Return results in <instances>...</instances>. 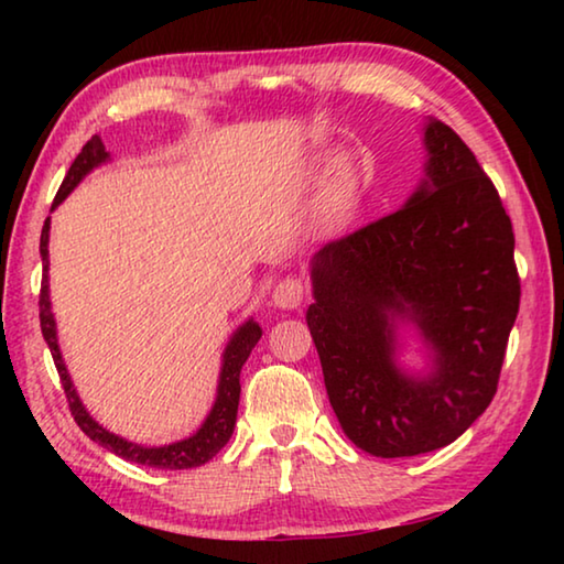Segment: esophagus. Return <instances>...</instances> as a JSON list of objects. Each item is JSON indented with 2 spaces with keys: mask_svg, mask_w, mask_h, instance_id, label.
<instances>
[{
  "mask_svg": "<svg viewBox=\"0 0 564 564\" xmlns=\"http://www.w3.org/2000/svg\"><path fill=\"white\" fill-rule=\"evenodd\" d=\"M305 299V283L301 279H289L279 281V285L273 289V303L279 305V308H299Z\"/></svg>",
  "mask_w": 564,
  "mask_h": 564,
  "instance_id": "1",
  "label": "esophagus"
}]
</instances>
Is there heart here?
<instances>
[{
    "label": "heart",
    "mask_w": 564,
    "mask_h": 564,
    "mask_svg": "<svg viewBox=\"0 0 564 564\" xmlns=\"http://www.w3.org/2000/svg\"><path fill=\"white\" fill-rule=\"evenodd\" d=\"M350 208H352V186L350 181L340 178L330 188H326V194H323L318 204V221L323 226H338L346 221Z\"/></svg>",
    "instance_id": "1"
}]
</instances>
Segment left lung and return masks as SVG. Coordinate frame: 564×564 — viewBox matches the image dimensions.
<instances>
[{
	"instance_id": "obj_1",
	"label": "left lung",
	"mask_w": 564,
	"mask_h": 564,
	"mask_svg": "<svg viewBox=\"0 0 564 564\" xmlns=\"http://www.w3.org/2000/svg\"><path fill=\"white\" fill-rule=\"evenodd\" d=\"M427 178L398 212L340 236L313 259L305 321L338 423L360 451L410 457L457 441L498 393L520 308L514 234L465 141L425 127ZM436 350L427 379L392 362V318Z\"/></svg>"
}]
</instances>
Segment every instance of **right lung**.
Segmentation results:
<instances>
[{
	"label": "right lung",
	"mask_w": 564,
	"mask_h": 564,
	"mask_svg": "<svg viewBox=\"0 0 564 564\" xmlns=\"http://www.w3.org/2000/svg\"><path fill=\"white\" fill-rule=\"evenodd\" d=\"M109 154L104 151V141L101 137H94L84 144L79 151V156L74 159V164L66 171V176L62 181L59 191H56L52 208L59 206L69 191L89 174L94 166H99L101 161H107ZM40 253H42V263H44V273H42V291H40V323H42V336L46 340V346L52 350L56 373H59L66 403H69L72 415L76 420V425L87 433L94 443H99L111 451L113 455L123 457L129 463H139L147 467H159V470H188V467H198L212 460V457L221 451V447L228 443V437L234 435V425H236V413H238V398H241V368L243 362L251 356V350L256 343L261 338V328L259 323L248 321L246 326L238 328L234 333L231 343L224 352V368H221V380H218V395L216 403L208 413L206 423L198 427L196 435L186 437V441L174 443V445H164V447H141L137 443H127L123 437L113 435L94 420L87 410H84L79 395L69 380V373H66V366L62 360L59 346H56V326H54V316H52V303H50V283H46V271H50V218L44 221L42 228V238H40Z\"/></svg>",
	"instance_id": "add662e5"
}]
</instances>
